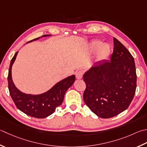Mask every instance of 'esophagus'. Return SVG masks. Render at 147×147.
Returning a JSON list of instances; mask_svg holds the SVG:
<instances>
[{
  "label": "esophagus",
  "instance_id": "34e87169",
  "mask_svg": "<svg viewBox=\"0 0 147 147\" xmlns=\"http://www.w3.org/2000/svg\"><path fill=\"white\" fill-rule=\"evenodd\" d=\"M83 75V71H77L76 73V77L77 79L82 78Z\"/></svg>",
  "mask_w": 147,
  "mask_h": 147
}]
</instances>
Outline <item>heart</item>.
Here are the masks:
<instances>
[{"label":"heart","instance_id":"heart-1","mask_svg":"<svg viewBox=\"0 0 147 147\" xmlns=\"http://www.w3.org/2000/svg\"><path fill=\"white\" fill-rule=\"evenodd\" d=\"M89 49L91 52H97V58L99 60L106 59L110 53L111 48L108 45H103V42L99 40H94L90 42Z\"/></svg>","mask_w":147,"mask_h":147}]
</instances>
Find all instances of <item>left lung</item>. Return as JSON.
I'll use <instances>...</instances> for the list:
<instances>
[{
    "mask_svg": "<svg viewBox=\"0 0 147 147\" xmlns=\"http://www.w3.org/2000/svg\"><path fill=\"white\" fill-rule=\"evenodd\" d=\"M110 60L94 64L83 75L86 84L83 100L90 110L102 119H109L125 110L136 88L133 57L119 40Z\"/></svg>",
    "mask_w": 147,
    "mask_h": 147,
    "instance_id": "1",
    "label": "left lung"
}]
</instances>
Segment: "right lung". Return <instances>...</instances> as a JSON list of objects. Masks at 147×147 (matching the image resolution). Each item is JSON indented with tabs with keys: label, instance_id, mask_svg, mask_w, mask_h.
Instances as JSON below:
<instances>
[{
	"label": "right lung",
	"instance_id": "right-lung-1",
	"mask_svg": "<svg viewBox=\"0 0 147 147\" xmlns=\"http://www.w3.org/2000/svg\"><path fill=\"white\" fill-rule=\"evenodd\" d=\"M44 35L42 37L50 36ZM34 39L28 42L39 39ZM18 51L14 54L11 60L7 76L8 88L10 96L17 108L30 117L43 119L54 113L55 109L61 104L64 100V95L67 89L71 87L75 81V76L72 75L56 83L47 92L39 95L26 94L17 88L12 80L11 69L16 59Z\"/></svg>",
	"mask_w": 147,
	"mask_h": 147
}]
</instances>
